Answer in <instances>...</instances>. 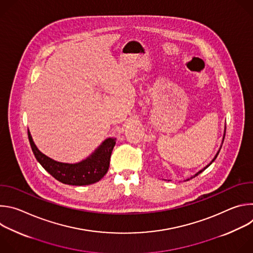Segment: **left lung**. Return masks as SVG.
<instances>
[{
  "mask_svg": "<svg viewBox=\"0 0 253 253\" xmlns=\"http://www.w3.org/2000/svg\"><path fill=\"white\" fill-rule=\"evenodd\" d=\"M225 130H226V127H225ZM224 136H225V134H224ZM224 136H223V140H222V141H224ZM219 151H220V149H219ZM219 151H218V152H217V153H216V155H215V157H214V158H213V159H212V161H211V162H210V163H209V164H208V165H207V166H206V167H204V168H203V169H202V170H200V171H199V172H197V173H196V174H195V175H194V176H192V177H191V178H193V177H195V176H197V175H198V174H200V173H201V172H203V171H204V170H205V169H206V168H207V167H208V166H210V164H211V163H212V162H213V161H214V160H215V159H216V157H217V155H218V154H219ZM191 178H190V179H191ZM190 179H186V180H190Z\"/></svg>",
  "mask_w": 253,
  "mask_h": 253,
  "instance_id": "8db88e82",
  "label": "left lung"
}]
</instances>
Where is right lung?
<instances>
[{
    "label": "right lung",
    "instance_id": "1",
    "mask_svg": "<svg viewBox=\"0 0 253 253\" xmlns=\"http://www.w3.org/2000/svg\"><path fill=\"white\" fill-rule=\"evenodd\" d=\"M32 151L37 161L58 181L68 185H90L98 182L109 169L110 157L115 146L116 138H108L85 160L75 163H62L43 154L32 139L28 130Z\"/></svg>",
    "mask_w": 253,
    "mask_h": 253
}]
</instances>
